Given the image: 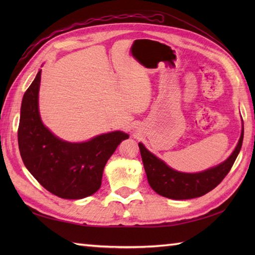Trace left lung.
<instances>
[{"instance_id": "8db88e82", "label": "left lung", "mask_w": 255, "mask_h": 255, "mask_svg": "<svg viewBox=\"0 0 255 255\" xmlns=\"http://www.w3.org/2000/svg\"><path fill=\"white\" fill-rule=\"evenodd\" d=\"M242 141L243 127L239 142L229 158L219 165L199 173L177 172L156 158L142 143H139V149L148 182L155 193L171 199H191L207 194L224 180L240 152Z\"/></svg>"}]
</instances>
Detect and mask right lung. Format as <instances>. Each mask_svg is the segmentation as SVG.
I'll list each match as a JSON object with an SVG mask.
<instances>
[{"label":"right lung","mask_w":255,"mask_h":255,"mask_svg":"<svg viewBox=\"0 0 255 255\" xmlns=\"http://www.w3.org/2000/svg\"><path fill=\"white\" fill-rule=\"evenodd\" d=\"M41 70L25 92L17 131L21 160L48 192L66 199H81L99 191L104 166L128 134L113 131L86 142L57 138L41 123L38 93Z\"/></svg>","instance_id":"1"}]
</instances>
